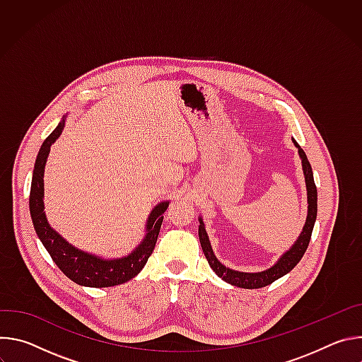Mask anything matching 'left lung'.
I'll list each match as a JSON object with an SVG mask.
<instances>
[{
	"instance_id": "obj_1",
	"label": "left lung",
	"mask_w": 362,
	"mask_h": 362,
	"mask_svg": "<svg viewBox=\"0 0 362 362\" xmlns=\"http://www.w3.org/2000/svg\"><path fill=\"white\" fill-rule=\"evenodd\" d=\"M293 144L298 147L299 158L302 160V170H303V176H305L306 196H308V216H306L305 226H303L300 235L298 236L296 242L292 245V247L289 250H286L279 257V261L272 268L262 271V272L249 274V272L233 271V269H229L225 265H222L214 253V249L209 242V236H208V233H206V229H204V223H203L202 218H199V223H200L199 225V240H200L202 250L206 256V259H208V262H209L211 268L215 271V274L230 285L245 288V289H257V288L268 286L272 282H275L276 279H279L284 275H286L288 272H291L296 267V264L302 259L303 253L306 252V247L309 245V240H311L313 229H314V225L317 221L318 196H317V186L314 182L313 168L308 162L306 154L295 140H293Z\"/></svg>"
}]
</instances>
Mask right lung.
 I'll return each instance as SVG.
<instances>
[{
  "label": "right lung",
  "instance_id": "add662e5",
  "mask_svg": "<svg viewBox=\"0 0 362 362\" xmlns=\"http://www.w3.org/2000/svg\"><path fill=\"white\" fill-rule=\"evenodd\" d=\"M66 124L63 119L41 144L38 156L35 159L31 190H30V214L37 236L49 253L51 259L60 268V271L73 282L91 286L107 288L124 284L134 278L146 265L151 255L160 232L163 214L166 212L169 202H162L153 208L146 223V235L141 243L127 256L117 259H103L100 256L87 253L69 243L60 233L49 226L44 212V168L49 153V147L62 134Z\"/></svg>",
  "mask_w": 362,
  "mask_h": 362
}]
</instances>
